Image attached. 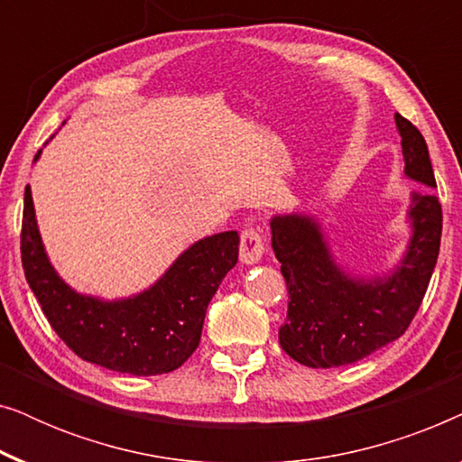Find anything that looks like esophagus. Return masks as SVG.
Listing matches in <instances>:
<instances>
[{
  "mask_svg": "<svg viewBox=\"0 0 462 462\" xmlns=\"http://www.w3.org/2000/svg\"><path fill=\"white\" fill-rule=\"evenodd\" d=\"M264 254V244L263 236L258 229H248L242 231V242H239V258H242L244 264H256Z\"/></svg>",
  "mask_w": 462,
  "mask_h": 462,
  "instance_id": "obj_1",
  "label": "esophagus"
}]
</instances>
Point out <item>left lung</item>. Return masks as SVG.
<instances>
[{
	"label": "left lung",
	"mask_w": 462,
	"mask_h": 462,
	"mask_svg": "<svg viewBox=\"0 0 462 462\" xmlns=\"http://www.w3.org/2000/svg\"><path fill=\"white\" fill-rule=\"evenodd\" d=\"M403 174L422 185L410 195V239L389 271L353 273L334 256L315 214L286 212L271 218V245L282 263L290 302L280 345L309 368L356 364L406 332L419 311L438 263L441 206L425 138L395 113Z\"/></svg>",
	"instance_id": "1"
}]
</instances>
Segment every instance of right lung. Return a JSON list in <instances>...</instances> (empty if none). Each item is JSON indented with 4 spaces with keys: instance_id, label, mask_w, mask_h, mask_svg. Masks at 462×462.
Segmentation results:
<instances>
[{
    "instance_id": "obj_1",
    "label": "right lung",
    "mask_w": 462,
    "mask_h": 462,
    "mask_svg": "<svg viewBox=\"0 0 462 462\" xmlns=\"http://www.w3.org/2000/svg\"><path fill=\"white\" fill-rule=\"evenodd\" d=\"M42 149L35 160H40ZM23 269L50 326L86 362L132 376L166 374L198 349L208 302L237 264V231L201 237L182 250L160 280L124 299H100L69 286L50 263L24 189Z\"/></svg>"
}]
</instances>
